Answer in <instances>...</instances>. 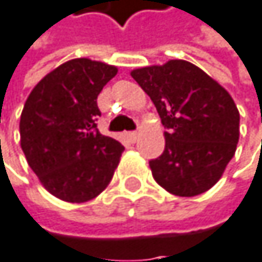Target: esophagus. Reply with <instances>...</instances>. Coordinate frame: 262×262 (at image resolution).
<instances>
[{
    "label": "esophagus",
    "mask_w": 262,
    "mask_h": 262,
    "mask_svg": "<svg viewBox=\"0 0 262 262\" xmlns=\"http://www.w3.org/2000/svg\"><path fill=\"white\" fill-rule=\"evenodd\" d=\"M126 137H128V140H129V142H133V143H134V142H136V140L139 139V133H137V131H131V133H126Z\"/></svg>",
    "instance_id": "esophagus-1"
}]
</instances>
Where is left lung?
Masks as SVG:
<instances>
[{
  "instance_id": "1",
  "label": "left lung",
  "mask_w": 262,
  "mask_h": 262,
  "mask_svg": "<svg viewBox=\"0 0 262 262\" xmlns=\"http://www.w3.org/2000/svg\"><path fill=\"white\" fill-rule=\"evenodd\" d=\"M131 77L152 100L165 131V149L149 160L154 181L191 198L210 190L239 140V113L217 81L185 60L148 66Z\"/></svg>"
}]
</instances>
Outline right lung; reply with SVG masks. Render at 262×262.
I'll list each match as a JSON object with an SVG mask.
<instances>
[{"instance_id": "right-lung-1", "label": "right lung", "mask_w": 262, "mask_h": 262, "mask_svg": "<svg viewBox=\"0 0 262 262\" xmlns=\"http://www.w3.org/2000/svg\"><path fill=\"white\" fill-rule=\"evenodd\" d=\"M116 74V66L75 58L49 72L24 103L23 152L43 187L61 201L99 196L119 165L123 145L97 129V97Z\"/></svg>"}]
</instances>
